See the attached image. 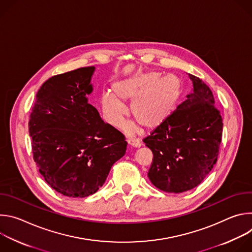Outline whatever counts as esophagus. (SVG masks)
I'll use <instances>...</instances> for the list:
<instances>
[{"label":"esophagus","instance_id":"1","mask_svg":"<svg viewBox=\"0 0 252 252\" xmlns=\"http://www.w3.org/2000/svg\"><path fill=\"white\" fill-rule=\"evenodd\" d=\"M127 142H128V145H130V146L133 147V148H139V147H141L140 140H139V139H136V138L130 137V138L127 139Z\"/></svg>","mask_w":252,"mask_h":252}]
</instances>
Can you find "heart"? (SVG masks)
I'll use <instances>...</instances> for the list:
<instances>
[{"instance_id":"1","label":"heart","mask_w":252,"mask_h":252,"mask_svg":"<svg viewBox=\"0 0 252 252\" xmlns=\"http://www.w3.org/2000/svg\"><path fill=\"white\" fill-rule=\"evenodd\" d=\"M113 94L101 96V111L105 121L114 127H120L127 115L124 102L130 101V113L135 121L125 126L128 133L136 132L142 126L155 129L171 115L181 96V82L174 75L159 77L158 71L139 73L115 82Z\"/></svg>"}]
</instances>
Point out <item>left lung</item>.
<instances>
[{
    "mask_svg": "<svg viewBox=\"0 0 252 252\" xmlns=\"http://www.w3.org/2000/svg\"><path fill=\"white\" fill-rule=\"evenodd\" d=\"M193 91L143 142L154 158L148 175L165 192L197 187L217 163L222 137V118L213 94L199 78L189 74Z\"/></svg>",
    "mask_w": 252,
    "mask_h": 252,
    "instance_id": "obj_1",
    "label": "left lung"
}]
</instances>
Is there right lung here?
Segmentation results:
<instances>
[{"label": "right lung", "instance_id": "1", "mask_svg": "<svg viewBox=\"0 0 252 252\" xmlns=\"http://www.w3.org/2000/svg\"><path fill=\"white\" fill-rule=\"evenodd\" d=\"M94 71L85 66L50 78L30 116L33 160L47 184L68 197L96 192L127 146L125 135L88 102Z\"/></svg>", "mask_w": 252, "mask_h": 252}]
</instances>
